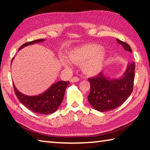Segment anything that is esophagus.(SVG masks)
Here are the masks:
<instances>
[{
  "label": "esophagus",
  "instance_id": "obj_1",
  "mask_svg": "<svg viewBox=\"0 0 150 150\" xmlns=\"http://www.w3.org/2000/svg\"><path fill=\"white\" fill-rule=\"evenodd\" d=\"M79 81V78L77 77H73L71 79V83H75Z\"/></svg>",
  "mask_w": 150,
  "mask_h": 150
}]
</instances>
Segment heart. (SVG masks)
Instances as JSON below:
<instances>
[{
  "mask_svg": "<svg viewBox=\"0 0 150 150\" xmlns=\"http://www.w3.org/2000/svg\"><path fill=\"white\" fill-rule=\"evenodd\" d=\"M106 57L105 52L97 44H87L75 48L71 52L68 58L71 62L81 65L83 72L88 76L97 75L103 69ZM63 66L71 67L68 61L62 60Z\"/></svg>",
  "mask_w": 150,
  "mask_h": 150,
  "instance_id": "heart-1",
  "label": "heart"
}]
</instances>
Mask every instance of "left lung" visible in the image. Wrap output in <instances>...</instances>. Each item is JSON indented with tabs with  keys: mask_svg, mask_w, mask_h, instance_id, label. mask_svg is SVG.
Returning <instances> with one entry per match:
<instances>
[{
	"mask_svg": "<svg viewBox=\"0 0 150 150\" xmlns=\"http://www.w3.org/2000/svg\"><path fill=\"white\" fill-rule=\"evenodd\" d=\"M116 41L124 50L132 53L127 43L118 39ZM135 67L134 62L130 63L123 77L118 79H108L102 73L88 79L91 84L88 100L93 107L98 111L107 112L122 105L132 93Z\"/></svg>",
	"mask_w": 150,
	"mask_h": 150,
	"instance_id": "left-lung-1",
	"label": "left lung"
}]
</instances>
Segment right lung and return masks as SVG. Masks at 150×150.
<instances>
[{"mask_svg": "<svg viewBox=\"0 0 150 150\" xmlns=\"http://www.w3.org/2000/svg\"><path fill=\"white\" fill-rule=\"evenodd\" d=\"M44 41V39H39L25 43L19 48V50L26 45ZM69 84V81H58L51 86L49 89L45 92L38 96L25 95L18 91L14 84H13V86L18 99L28 109L40 115H50L56 111L62 104L65 89Z\"/></svg>", "mask_w": 150, "mask_h": 150, "instance_id": "obj_1", "label": "right lung"}]
</instances>
